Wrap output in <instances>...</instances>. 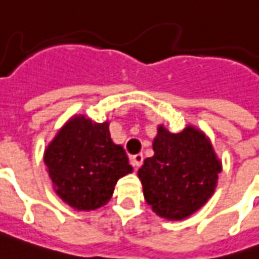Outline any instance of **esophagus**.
Returning <instances> with one entry per match:
<instances>
[{
	"label": "esophagus",
	"instance_id": "obj_1",
	"mask_svg": "<svg viewBox=\"0 0 259 259\" xmlns=\"http://www.w3.org/2000/svg\"><path fill=\"white\" fill-rule=\"evenodd\" d=\"M143 160H144V157H143L142 153H138V155H134L131 157V164L134 165V168H136V169H138L139 166L143 164Z\"/></svg>",
	"mask_w": 259,
	"mask_h": 259
}]
</instances>
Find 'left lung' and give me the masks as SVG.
Segmentation results:
<instances>
[{
	"instance_id": "left-lung-1",
	"label": "left lung",
	"mask_w": 259,
	"mask_h": 259,
	"mask_svg": "<svg viewBox=\"0 0 259 259\" xmlns=\"http://www.w3.org/2000/svg\"><path fill=\"white\" fill-rule=\"evenodd\" d=\"M152 148L153 156L138 170L145 201L161 219H187L214 193L221 160L210 139L194 125L172 134L160 124Z\"/></svg>"
}]
</instances>
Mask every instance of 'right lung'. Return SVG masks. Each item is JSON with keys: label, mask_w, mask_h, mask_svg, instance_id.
I'll use <instances>...</instances> for the list:
<instances>
[{"label": "right lung", "mask_w": 259, "mask_h": 259, "mask_svg": "<svg viewBox=\"0 0 259 259\" xmlns=\"http://www.w3.org/2000/svg\"><path fill=\"white\" fill-rule=\"evenodd\" d=\"M110 121L74 115L45 148L44 161L62 201L91 211L110 201L120 177L132 172L123 147L110 135Z\"/></svg>", "instance_id": "1"}]
</instances>
